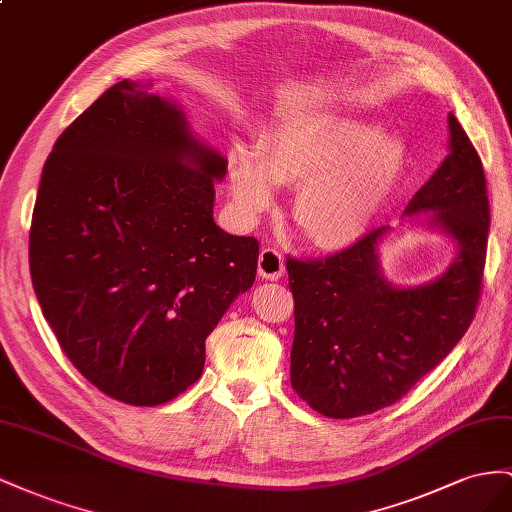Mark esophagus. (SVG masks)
Segmentation results:
<instances>
[{"mask_svg": "<svg viewBox=\"0 0 512 512\" xmlns=\"http://www.w3.org/2000/svg\"><path fill=\"white\" fill-rule=\"evenodd\" d=\"M285 272V261L283 255L276 251V248H264L259 253V276L268 281H279Z\"/></svg>", "mask_w": 512, "mask_h": 512, "instance_id": "34e87169", "label": "esophagus"}]
</instances>
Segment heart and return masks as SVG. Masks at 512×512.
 Instances as JSON below:
<instances>
[{
    "instance_id": "heart-1",
    "label": "heart",
    "mask_w": 512,
    "mask_h": 512,
    "mask_svg": "<svg viewBox=\"0 0 512 512\" xmlns=\"http://www.w3.org/2000/svg\"><path fill=\"white\" fill-rule=\"evenodd\" d=\"M410 165L407 145L379 128L339 115L283 124L261 145L231 158L229 188L236 210L255 218L276 199V184L300 186L291 218L315 248L354 244L399 186Z\"/></svg>"
}]
</instances>
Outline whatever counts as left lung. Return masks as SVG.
<instances>
[{
    "label": "left lung",
    "mask_w": 512,
    "mask_h": 512,
    "mask_svg": "<svg viewBox=\"0 0 512 512\" xmlns=\"http://www.w3.org/2000/svg\"><path fill=\"white\" fill-rule=\"evenodd\" d=\"M450 154L412 197L405 214L429 221L459 244L433 283L390 285L377 259V227L324 259L287 257L294 294L291 388L328 418L373 414L405 397L470 328L483 291L489 197L480 156L448 113Z\"/></svg>",
    "instance_id": "8db88e82"
}]
</instances>
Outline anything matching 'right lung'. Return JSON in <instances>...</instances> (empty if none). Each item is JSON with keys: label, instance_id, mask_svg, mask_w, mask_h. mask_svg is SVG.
I'll return each mask as SVG.
<instances>
[{"label": "right lung", "instance_id": "add662e5", "mask_svg": "<svg viewBox=\"0 0 512 512\" xmlns=\"http://www.w3.org/2000/svg\"><path fill=\"white\" fill-rule=\"evenodd\" d=\"M120 81L55 141L29 272L55 339L107 397L137 407L193 386L206 339L257 274L259 242L214 223L227 160L184 113Z\"/></svg>", "mask_w": 512, "mask_h": 512}]
</instances>
